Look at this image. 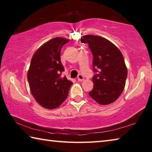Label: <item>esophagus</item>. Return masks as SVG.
Segmentation results:
<instances>
[{"mask_svg": "<svg viewBox=\"0 0 152 152\" xmlns=\"http://www.w3.org/2000/svg\"><path fill=\"white\" fill-rule=\"evenodd\" d=\"M78 81H82L84 80V76L82 75V74H79L78 76Z\"/></svg>", "mask_w": 152, "mask_h": 152, "instance_id": "obj_1", "label": "esophagus"}]
</instances>
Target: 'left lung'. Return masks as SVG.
Masks as SVG:
<instances>
[{
    "instance_id": "1",
    "label": "left lung",
    "mask_w": 152,
    "mask_h": 152,
    "mask_svg": "<svg viewBox=\"0 0 152 152\" xmlns=\"http://www.w3.org/2000/svg\"><path fill=\"white\" fill-rule=\"evenodd\" d=\"M82 43H88L93 60V89L89 95L102 105L109 104L120 96L124 90L127 69L121 51L104 37L84 35Z\"/></svg>"
}]
</instances>
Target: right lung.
<instances>
[{"label":"right lung","mask_w":152,"mask_h":152,"mask_svg":"<svg viewBox=\"0 0 152 152\" xmlns=\"http://www.w3.org/2000/svg\"><path fill=\"white\" fill-rule=\"evenodd\" d=\"M69 41L62 37L50 39L35 51L31 61L27 72L31 93L45 109L60 106L73 84L66 76L61 77L64 68L60 60L61 49Z\"/></svg>","instance_id":"1"}]
</instances>
